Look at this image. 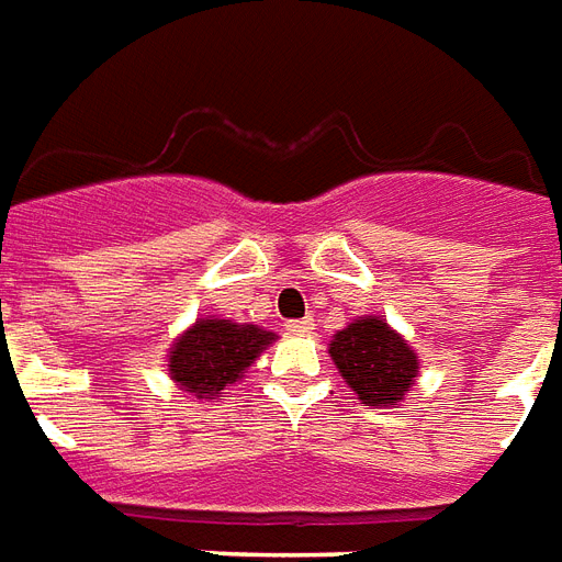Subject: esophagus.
<instances>
[{"label":"esophagus","mask_w":562,"mask_h":562,"mask_svg":"<svg viewBox=\"0 0 562 562\" xmlns=\"http://www.w3.org/2000/svg\"><path fill=\"white\" fill-rule=\"evenodd\" d=\"M285 329H289V333H294V336H306V333H312V329H315V321L312 318L289 321V324H285Z\"/></svg>","instance_id":"1"}]
</instances>
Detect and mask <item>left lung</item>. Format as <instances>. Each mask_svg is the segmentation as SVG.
<instances>
[{
	"label": "left lung",
	"instance_id": "left-lung-1",
	"mask_svg": "<svg viewBox=\"0 0 562 562\" xmlns=\"http://www.w3.org/2000/svg\"><path fill=\"white\" fill-rule=\"evenodd\" d=\"M329 357L366 406H397L418 376L415 350L376 315L338 329Z\"/></svg>",
	"mask_w": 562,
	"mask_h": 562
}]
</instances>
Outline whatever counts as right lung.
Returning a JSON list of instances; mask_svg holds the SVG:
<instances>
[{"label":"right lung","mask_w":562,"mask_h":562,"mask_svg":"<svg viewBox=\"0 0 562 562\" xmlns=\"http://www.w3.org/2000/svg\"><path fill=\"white\" fill-rule=\"evenodd\" d=\"M273 333L256 324H233L224 318H200L173 341L167 371L170 380L196 397H221L226 385L238 383L256 362Z\"/></svg>","instance_id":"add662e5"}]
</instances>
